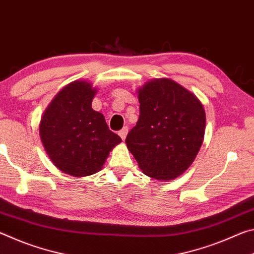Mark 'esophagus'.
Segmentation results:
<instances>
[{"instance_id": "1", "label": "esophagus", "mask_w": 254, "mask_h": 254, "mask_svg": "<svg viewBox=\"0 0 254 254\" xmlns=\"http://www.w3.org/2000/svg\"><path fill=\"white\" fill-rule=\"evenodd\" d=\"M127 134H128V127L127 126H125L122 130L119 131V136L122 137V139L123 140H125L126 139V136H127Z\"/></svg>"}]
</instances>
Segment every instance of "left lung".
Returning a JSON list of instances; mask_svg holds the SVG:
<instances>
[{
  "mask_svg": "<svg viewBox=\"0 0 254 254\" xmlns=\"http://www.w3.org/2000/svg\"><path fill=\"white\" fill-rule=\"evenodd\" d=\"M139 118L126 145L142 172L155 180L181 176L196 159L206 114L196 95L170 78H154L137 90Z\"/></svg>",
  "mask_w": 254,
  "mask_h": 254,
  "instance_id": "8db88e82",
  "label": "left lung"
}]
</instances>
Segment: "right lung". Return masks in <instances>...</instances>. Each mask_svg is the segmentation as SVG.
<instances>
[{"instance_id":"right-lung-1","label":"right lung","mask_w":254,"mask_h":254,"mask_svg":"<svg viewBox=\"0 0 254 254\" xmlns=\"http://www.w3.org/2000/svg\"><path fill=\"white\" fill-rule=\"evenodd\" d=\"M97 88L85 80L70 82L41 116L39 136L58 170L72 177L99 172L122 138L112 132L101 112L92 109Z\"/></svg>"}]
</instances>
